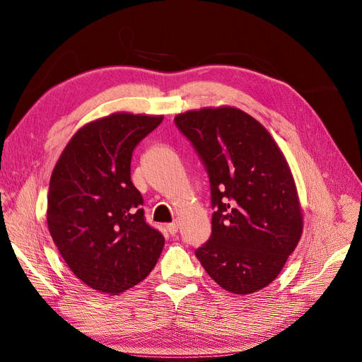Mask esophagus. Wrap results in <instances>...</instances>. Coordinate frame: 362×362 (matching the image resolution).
<instances>
[{
	"label": "esophagus",
	"instance_id": "1",
	"mask_svg": "<svg viewBox=\"0 0 362 362\" xmlns=\"http://www.w3.org/2000/svg\"><path fill=\"white\" fill-rule=\"evenodd\" d=\"M167 230H168V233H170L171 236H175V235L177 233V230H179V223H177V221L170 223V224L167 226Z\"/></svg>",
	"mask_w": 362,
	"mask_h": 362
}]
</instances>
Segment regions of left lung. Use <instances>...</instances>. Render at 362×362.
<instances>
[{
	"label": "left lung",
	"mask_w": 362,
	"mask_h": 362,
	"mask_svg": "<svg viewBox=\"0 0 362 362\" xmlns=\"http://www.w3.org/2000/svg\"><path fill=\"white\" fill-rule=\"evenodd\" d=\"M211 183V238L195 251L220 288L250 295L270 284L303 229L289 164L269 130L245 111L223 105L175 117Z\"/></svg>",
	"instance_id": "1"
}]
</instances>
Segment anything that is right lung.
<instances>
[{
  "instance_id": "obj_1",
  "label": "right lung",
  "mask_w": 362,
  "mask_h": 362,
  "mask_svg": "<svg viewBox=\"0 0 362 362\" xmlns=\"http://www.w3.org/2000/svg\"><path fill=\"white\" fill-rule=\"evenodd\" d=\"M163 119L114 112L93 120L74 133L52 170L48 230L73 274L98 292L133 288L161 255L164 236L145 221L130 160Z\"/></svg>"
}]
</instances>
